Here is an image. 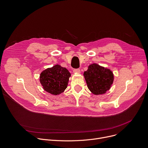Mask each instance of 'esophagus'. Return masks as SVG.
Returning <instances> with one entry per match:
<instances>
[{
  "instance_id": "obj_1",
  "label": "esophagus",
  "mask_w": 148,
  "mask_h": 148,
  "mask_svg": "<svg viewBox=\"0 0 148 148\" xmlns=\"http://www.w3.org/2000/svg\"><path fill=\"white\" fill-rule=\"evenodd\" d=\"M73 72L74 73H78V74H79V73H80V70L79 69H74L73 70Z\"/></svg>"
}]
</instances>
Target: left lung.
<instances>
[{
	"label": "left lung",
	"instance_id": "obj_1",
	"mask_svg": "<svg viewBox=\"0 0 148 148\" xmlns=\"http://www.w3.org/2000/svg\"><path fill=\"white\" fill-rule=\"evenodd\" d=\"M84 76L88 89L94 95L106 93L110 89L114 78L112 71L95 63L88 66Z\"/></svg>",
	"mask_w": 148,
	"mask_h": 148
}]
</instances>
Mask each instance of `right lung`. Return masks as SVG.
Here are the masks:
<instances>
[{
    "label": "right lung",
    "mask_w": 148,
    "mask_h": 148,
    "mask_svg": "<svg viewBox=\"0 0 148 148\" xmlns=\"http://www.w3.org/2000/svg\"><path fill=\"white\" fill-rule=\"evenodd\" d=\"M70 76L71 74L67 69L57 64L42 71L40 81L46 91L57 95L67 88Z\"/></svg>",
    "instance_id": "1"
}]
</instances>
